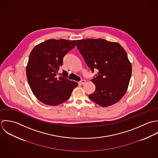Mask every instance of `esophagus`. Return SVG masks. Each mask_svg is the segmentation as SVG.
I'll return each mask as SVG.
<instances>
[{
	"label": "esophagus",
	"mask_w": 158,
	"mask_h": 158,
	"mask_svg": "<svg viewBox=\"0 0 158 158\" xmlns=\"http://www.w3.org/2000/svg\"><path fill=\"white\" fill-rule=\"evenodd\" d=\"M85 82H86V81H85V80H82V81H80V84H82V85L85 84Z\"/></svg>",
	"instance_id": "obj_1"
}]
</instances>
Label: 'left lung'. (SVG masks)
Instances as JSON below:
<instances>
[{"label":"left lung","instance_id":"left-lung-1","mask_svg":"<svg viewBox=\"0 0 158 158\" xmlns=\"http://www.w3.org/2000/svg\"><path fill=\"white\" fill-rule=\"evenodd\" d=\"M76 46L91 71H98L92 79L96 89L89 98L102 107L118 102L126 94L132 73L125 50L101 38L77 40Z\"/></svg>","mask_w":158,"mask_h":158}]
</instances>
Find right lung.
Here are the masks:
<instances>
[{"instance_id":"add662e5","label":"right lung","mask_w":158,"mask_h":158,"mask_svg":"<svg viewBox=\"0 0 158 158\" xmlns=\"http://www.w3.org/2000/svg\"><path fill=\"white\" fill-rule=\"evenodd\" d=\"M76 40L63 39L46 40L36 45L30 54L26 74L33 94L43 103L57 106L69 99L78 85L63 76H57L64 56L76 46Z\"/></svg>"}]
</instances>
